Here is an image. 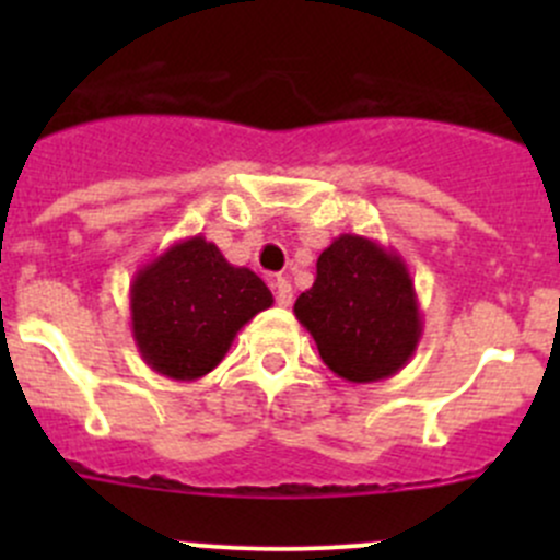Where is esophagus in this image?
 Segmentation results:
<instances>
[{
    "mask_svg": "<svg viewBox=\"0 0 560 560\" xmlns=\"http://www.w3.org/2000/svg\"><path fill=\"white\" fill-rule=\"evenodd\" d=\"M273 290H276V303L279 306H292V284L284 279V276H276L273 279Z\"/></svg>",
    "mask_w": 560,
    "mask_h": 560,
    "instance_id": "esophagus-1",
    "label": "esophagus"
}]
</instances>
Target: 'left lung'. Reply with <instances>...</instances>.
Segmentation results:
<instances>
[{"label": "left lung", "instance_id": "left-lung-1", "mask_svg": "<svg viewBox=\"0 0 560 560\" xmlns=\"http://www.w3.org/2000/svg\"><path fill=\"white\" fill-rule=\"evenodd\" d=\"M295 316L316 341L319 358L341 380H389L417 352L422 314L404 257L365 235L343 233L316 259L312 290Z\"/></svg>", "mask_w": 560, "mask_h": 560}]
</instances>
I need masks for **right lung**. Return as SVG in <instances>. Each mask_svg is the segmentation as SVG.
Returning a JSON list of instances; mask_svg holds the SVG:
<instances>
[{
  "label": "right lung",
  "mask_w": 560,
  "mask_h": 560,
  "mask_svg": "<svg viewBox=\"0 0 560 560\" xmlns=\"http://www.w3.org/2000/svg\"><path fill=\"white\" fill-rule=\"evenodd\" d=\"M273 306L254 270L235 268L202 235L175 241L140 265L129 284V322L140 358L175 382L211 374L246 322Z\"/></svg>",
  "instance_id": "obj_1"
}]
</instances>
